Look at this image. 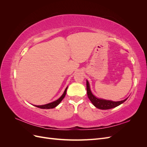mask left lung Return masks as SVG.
Returning a JSON list of instances; mask_svg holds the SVG:
<instances>
[{"label": "left lung", "instance_id": "obj_1", "mask_svg": "<svg viewBox=\"0 0 147 147\" xmlns=\"http://www.w3.org/2000/svg\"><path fill=\"white\" fill-rule=\"evenodd\" d=\"M86 90H87V95L89 99L91 100L92 104L94 105L96 108L101 110H107L116 107L123 104L124 102H125L127 98L121 101L115 102L112 100H105L103 99L97 98L95 96L92 94V93L90 90V84L88 80H86Z\"/></svg>", "mask_w": 147, "mask_h": 147}]
</instances>
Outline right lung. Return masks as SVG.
Returning a JSON list of instances; mask_svg holds the SVG:
<instances>
[{"instance_id":"right-lung-1","label":"right lung","mask_w":147,"mask_h":147,"mask_svg":"<svg viewBox=\"0 0 147 147\" xmlns=\"http://www.w3.org/2000/svg\"><path fill=\"white\" fill-rule=\"evenodd\" d=\"M67 89V87L65 88V91H64V92L63 93V94L57 100H55L54 102H51V103L45 104V105H34V106L40 108V109H53V108L56 107L57 105H58L59 104V103L62 101V100H63L64 98V97H65V96L66 94Z\"/></svg>"}]
</instances>
